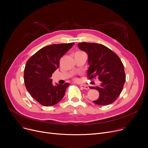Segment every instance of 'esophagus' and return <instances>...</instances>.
<instances>
[{
  "label": "esophagus",
  "mask_w": 148,
  "mask_h": 148,
  "mask_svg": "<svg viewBox=\"0 0 148 148\" xmlns=\"http://www.w3.org/2000/svg\"><path fill=\"white\" fill-rule=\"evenodd\" d=\"M80 86L81 88L83 89H89V87L87 86L86 84H80Z\"/></svg>",
  "instance_id": "esophagus-1"
}]
</instances>
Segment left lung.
Returning a JSON list of instances; mask_svg holds the SVG:
<instances>
[{"mask_svg":"<svg viewBox=\"0 0 148 148\" xmlns=\"http://www.w3.org/2000/svg\"><path fill=\"white\" fill-rule=\"evenodd\" d=\"M80 50L88 54V75L91 79L98 77L99 86H90L99 93L95 104L106 106L113 103L121 93L125 82V74L122 62L117 54L107 47L97 43L80 42Z\"/></svg>","mask_w":148,"mask_h":148,"instance_id":"obj_1","label":"left lung"}]
</instances>
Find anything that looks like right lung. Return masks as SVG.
Segmentation results:
<instances>
[{
    "mask_svg": "<svg viewBox=\"0 0 148 148\" xmlns=\"http://www.w3.org/2000/svg\"><path fill=\"white\" fill-rule=\"evenodd\" d=\"M74 43L51 44L38 50L27 61L24 81L29 94L44 106L58 103L65 95L69 84L53 85L52 74L59 67V61Z\"/></svg>",
    "mask_w": 148,
    "mask_h": 148,
    "instance_id": "add662e5",
    "label": "right lung"
}]
</instances>
